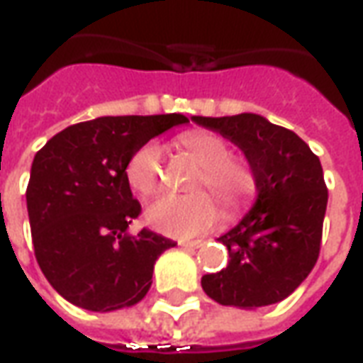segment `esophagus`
<instances>
[{"instance_id": "1", "label": "esophagus", "mask_w": 363, "mask_h": 363, "mask_svg": "<svg viewBox=\"0 0 363 363\" xmlns=\"http://www.w3.org/2000/svg\"><path fill=\"white\" fill-rule=\"evenodd\" d=\"M179 245L182 249H198L202 245V241H179Z\"/></svg>"}]
</instances>
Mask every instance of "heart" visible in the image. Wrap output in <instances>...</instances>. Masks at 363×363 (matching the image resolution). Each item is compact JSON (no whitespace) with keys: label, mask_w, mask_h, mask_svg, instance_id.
<instances>
[{"label":"heart","mask_w":363,"mask_h":363,"mask_svg":"<svg viewBox=\"0 0 363 363\" xmlns=\"http://www.w3.org/2000/svg\"><path fill=\"white\" fill-rule=\"evenodd\" d=\"M179 145L202 167L192 182V190L208 189L220 198L228 213L243 210L257 190L255 174L243 161L231 159V150L220 135L210 132H189L181 135ZM161 161L159 143H143L128 159L126 181L132 189L151 196L161 189ZM145 218L150 225L173 237H196L220 220V206L208 192L189 196H161L147 206Z\"/></svg>","instance_id":"1"}]
</instances>
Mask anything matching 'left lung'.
Wrapping results in <instances>:
<instances>
[{"instance_id":"1","label":"left lung","mask_w":363,"mask_h":363,"mask_svg":"<svg viewBox=\"0 0 363 363\" xmlns=\"http://www.w3.org/2000/svg\"><path fill=\"white\" fill-rule=\"evenodd\" d=\"M192 120L235 143L257 181L251 212L218 239L228 247V267L202 276V289L239 309L278 303L319 259L328 200L319 157L299 135L260 114Z\"/></svg>"}]
</instances>
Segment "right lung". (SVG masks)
Masks as SVG:
<instances>
[{
  "label": "right lung",
  "instance_id": "right-lung-1",
  "mask_svg": "<svg viewBox=\"0 0 363 363\" xmlns=\"http://www.w3.org/2000/svg\"><path fill=\"white\" fill-rule=\"evenodd\" d=\"M186 122L182 114L101 116L67 126L35 155L27 186L35 257L69 303L116 311L150 291L155 260L177 243L150 229L128 233L142 206L126 165L151 138Z\"/></svg>",
  "mask_w": 363,
  "mask_h": 363
}]
</instances>
